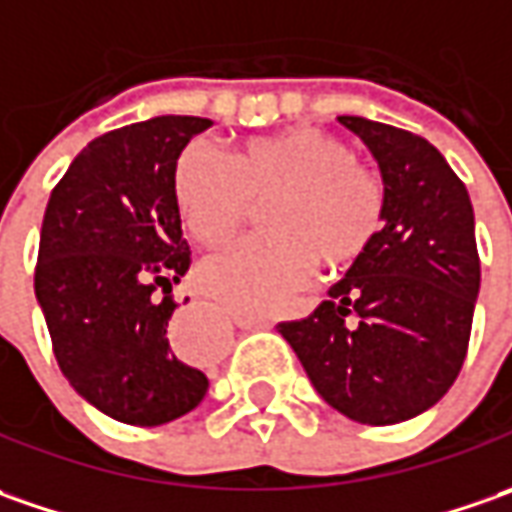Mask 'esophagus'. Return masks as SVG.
Segmentation results:
<instances>
[{
	"label": "esophagus",
	"instance_id": "34e87169",
	"mask_svg": "<svg viewBox=\"0 0 512 512\" xmlns=\"http://www.w3.org/2000/svg\"><path fill=\"white\" fill-rule=\"evenodd\" d=\"M235 326L246 328V331H255V328H269V320L266 317H257V314H246V311H235L232 314Z\"/></svg>",
	"mask_w": 512,
	"mask_h": 512
}]
</instances>
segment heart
I'll use <instances>...</instances> for the list:
<instances>
[{"label":"heart","mask_w":512,"mask_h":512,"mask_svg":"<svg viewBox=\"0 0 512 512\" xmlns=\"http://www.w3.org/2000/svg\"><path fill=\"white\" fill-rule=\"evenodd\" d=\"M263 203L266 232L243 238L198 266L212 297L243 311H269L314 269H340L371 246L382 226V186L357 164L343 138L291 127L255 138L238 161L192 144L175 164V201L203 243H221L249 206Z\"/></svg>","instance_id":"heart-1"}]
</instances>
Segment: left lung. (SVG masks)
I'll return each instance as SVG.
<instances>
[{
    "mask_svg": "<svg viewBox=\"0 0 512 512\" xmlns=\"http://www.w3.org/2000/svg\"><path fill=\"white\" fill-rule=\"evenodd\" d=\"M382 175V229L306 320L277 331L334 411L397 425L459 377L479 297L473 203L425 138L360 115L337 118Z\"/></svg>",
    "mask_w": 512,
    "mask_h": 512,
    "instance_id": "left-lung-1",
    "label": "left lung"
}]
</instances>
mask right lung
I'll return each mask as SVG.
<instances>
[{
    "instance_id": "1",
    "label": "right lung",
    "mask_w": 512,
    "mask_h": 512,
    "mask_svg": "<svg viewBox=\"0 0 512 512\" xmlns=\"http://www.w3.org/2000/svg\"><path fill=\"white\" fill-rule=\"evenodd\" d=\"M158 115L98 135L56 184L42 221L36 303L67 382L101 414L164 425L201 405L209 379L178 360L172 283L189 272L175 164L209 130Z\"/></svg>"
}]
</instances>
